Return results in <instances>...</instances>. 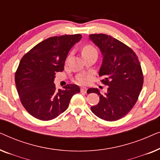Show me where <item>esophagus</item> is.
I'll use <instances>...</instances> for the list:
<instances>
[{
  "label": "esophagus",
  "instance_id": "esophagus-1",
  "mask_svg": "<svg viewBox=\"0 0 160 160\" xmlns=\"http://www.w3.org/2000/svg\"><path fill=\"white\" fill-rule=\"evenodd\" d=\"M87 89L86 87H81V92H87Z\"/></svg>",
  "mask_w": 160,
  "mask_h": 160
}]
</instances>
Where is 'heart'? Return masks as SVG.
Returning <instances> with one entry per match:
<instances>
[{"instance_id": "b5f03b06", "label": "heart", "mask_w": 160, "mask_h": 160, "mask_svg": "<svg viewBox=\"0 0 160 160\" xmlns=\"http://www.w3.org/2000/svg\"><path fill=\"white\" fill-rule=\"evenodd\" d=\"M97 52L96 51L95 48L93 46L88 44V45L84 46V48H83L82 54H88V53H90V52ZM76 81H77V82L79 83V84H86L87 82H88V78H87V76H79V77L77 78Z\"/></svg>"}]
</instances>
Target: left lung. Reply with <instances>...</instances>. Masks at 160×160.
<instances>
[{"label":"left lung","instance_id":"8db88e82","mask_svg":"<svg viewBox=\"0 0 160 160\" xmlns=\"http://www.w3.org/2000/svg\"><path fill=\"white\" fill-rule=\"evenodd\" d=\"M89 39L103 56L99 76H105L101 82L108 86L105 95L96 88L88 89L89 93L100 96L99 102L92 106L91 111L100 119L116 121L128 114L138 99L143 84L141 64L131 48L112 36L91 34Z\"/></svg>","mask_w":160,"mask_h":160}]
</instances>
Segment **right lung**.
I'll return each mask as SVG.
<instances>
[{
    "mask_svg": "<svg viewBox=\"0 0 160 160\" xmlns=\"http://www.w3.org/2000/svg\"><path fill=\"white\" fill-rule=\"evenodd\" d=\"M82 38L81 34L48 38L27 52L15 73L19 99L26 111L36 119L48 121L58 117L69 106L72 96L80 92L76 84L56 89L54 79L64 70L70 49Z\"/></svg>",
    "mask_w": 160,
    "mask_h": 160,
    "instance_id": "1",
    "label": "right lung"
}]
</instances>
